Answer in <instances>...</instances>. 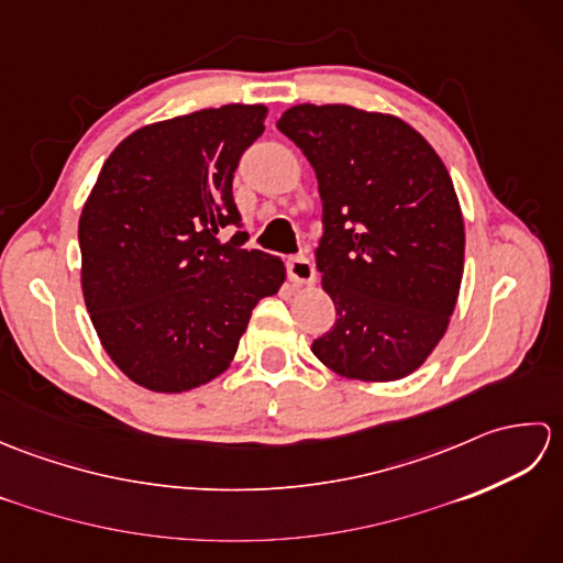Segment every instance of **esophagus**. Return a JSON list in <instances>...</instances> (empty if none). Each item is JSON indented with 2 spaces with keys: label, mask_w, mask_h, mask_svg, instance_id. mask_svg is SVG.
<instances>
[{
  "label": "esophagus",
  "mask_w": 563,
  "mask_h": 563,
  "mask_svg": "<svg viewBox=\"0 0 563 563\" xmlns=\"http://www.w3.org/2000/svg\"><path fill=\"white\" fill-rule=\"evenodd\" d=\"M288 275L295 285H312L317 280L314 263L305 256H295L288 261Z\"/></svg>",
  "instance_id": "obj_1"
}]
</instances>
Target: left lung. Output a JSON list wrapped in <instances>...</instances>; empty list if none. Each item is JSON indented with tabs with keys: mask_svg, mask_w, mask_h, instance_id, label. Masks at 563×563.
Here are the masks:
<instances>
[{
	"mask_svg": "<svg viewBox=\"0 0 563 563\" xmlns=\"http://www.w3.org/2000/svg\"><path fill=\"white\" fill-rule=\"evenodd\" d=\"M278 130L312 164L324 206L317 249L336 324L312 343L331 373L394 382L445 336L464 273V220L438 152L391 113L300 103Z\"/></svg>",
	"mask_w": 563,
	"mask_h": 563,
	"instance_id": "1",
	"label": "left lung"
}]
</instances>
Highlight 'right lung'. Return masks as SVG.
I'll return each mask as SVG.
<instances>
[{"mask_svg":"<svg viewBox=\"0 0 563 563\" xmlns=\"http://www.w3.org/2000/svg\"><path fill=\"white\" fill-rule=\"evenodd\" d=\"M263 103H230L142 125L103 162L79 214L81 292L103 351L135 385L181 394L234 361L251 309L285 263L230 242L232 178L263 133Z\"/></svg>","mask_w":563,"mask_h":563,"instance_id":"add662e5","label":"right lung"}]
</instances>
